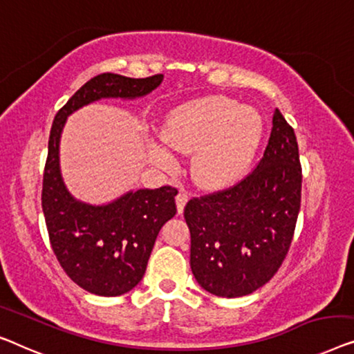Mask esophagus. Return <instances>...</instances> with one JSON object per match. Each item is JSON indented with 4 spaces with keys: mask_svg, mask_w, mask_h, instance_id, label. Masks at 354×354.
Returning a JSON list of instances; mask_svg holds the SVG:
<instances>
[{
    "mask_svg": "<svg viewBox=\"0 0 354 354\" xmlns=\"http://www.w3.org/2000/svg\"><path fill=\"white\" fill-rule=\"evenodd\" d=\"M188 201V194L185 192H178V194L176 196V204H177V211L178 214L183 212V207Z\"/></svg>",
    "mask_w": 354,
    "mask_h": 354,
    "instance_id": "esophagus-1",
    "label": "esophagus"
}]
</instances>
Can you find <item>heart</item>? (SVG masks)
Here are the masks:
<instances>
[{
  "instance_id": "obj_1",
  "label": "heart",
  "mask_w": 354,
  "mask_h": 354,
  "mask_svg": "<svg viewBox=\"0 0 354 354\" xmlns=\"http://www.w3.org/2000/svg\"><path fill=\"white\" fill-rule=\"evenodd\" d=\"M262 118L252 106L223 95L206 97L169 113L162 139L193 155L189 172L196 185L220 189L243 177L262 139Z\"/></svg>"
}]
</instances>
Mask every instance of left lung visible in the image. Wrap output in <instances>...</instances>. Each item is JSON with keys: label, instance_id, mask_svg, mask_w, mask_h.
Returning a JSON list of instances; mask_svg holds the SVG:
<instances>
[{"label": "left lung", "instance_id": "1", "mask_svg": "<svg viewBox=\"0 0 354 354\" xmlns=\"http://www.w3.org/2000/svg\"><path fill=\"white\" fill-rule=\"evenodd\" d=\"M300 198L297 137L276 109L259 166L234 187L187 203L189 266L198 284L233 299L268 283L290 248Z\"/></svg>", "mask_w": 354, "mask_h": 354}]
</instances>
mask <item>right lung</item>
Masks as SVG:
<instances>
[{
	"label": "right lung",
	"instance_id": "right-lung-1",
	"mask_svg": "<svg viewBox=\"0 0 354 354\" xmlns=\"http://www.w3.org/2000/svg\"><path fill=\"white\" fill-rule=\"evenodd\" d=\"M162 78L94 76L57 111L50 127L41 194L46 227L65 273L91 294L122 295L140 283L158 233L177 212V189H131L100 206L80 201L65 187L60 174V136L66 118L76 110L100 99H139L155 91Z\"/></svg>",
	"mask_w": 354,
	"mask_h": 354
}]
</instances>
